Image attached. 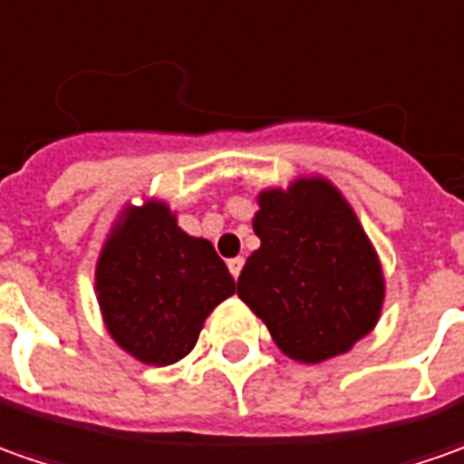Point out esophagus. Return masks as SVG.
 <instances>
[{"label": "esophagus", "mask_w": 464, "mask_h": 464, "mask_svg": "<svg viewBox=\"0 0 464 464\" xmlns=\"http://www.w3.org/2000/svg\"><path fill=\"white\" fill-rule=\"evenodd\" d=\"M228 269H231L233 279H238V274H241V269H244V258L241 256L228 258Z\"/></svg>", "instance_id": "obj_1"}]
</instances>
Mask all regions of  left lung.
Returning a JSON list of instances; mask_svg holds the SVG:
<instances>
[{
  "label": "left lung",
  "mask_w": 464,
  "mask_h": 464,
  "mask_svg": "<svg viewBox=\"0 0 464 464\" xmlns=\"http://www.w3.org/2000/svg\"><path fill=\"white\" fill-rule=\"evenodd\" d=\"M238 297L299 363L348 353L381 317L386 279L371 238L343 192L324 178H297L256 198Z\"/></svg>",
  "instance_id": "left-lung-1"
}]
</instances>
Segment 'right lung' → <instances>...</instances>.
Returning <instances> with one entry per match:
<instances>
[{"label": "right lung", "mask_w": 464, "mask_h": 464, "mask_svg": "<svg viewBox=\"0 0 464 464\" xmlns=\"http://www.w3.org/2000/svg\"><path fill=\"white\" fill-rule=\"evenodd\" d=\"M236 292L206 238L188 236L162 200L126 206L96 261V297L113 343L147 365L178 363L210 312Z\"/></svg>", "instance_id": "add662e5"}]
</instances>
